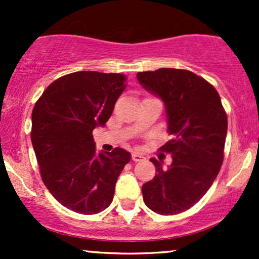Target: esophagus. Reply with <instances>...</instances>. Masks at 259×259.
Here are the masks:
<instances>
[{
  "mask_svg": "<svg viewBox=\"0 0 259 259\" xmlns=\"http://www.w3.org/2000/svg\"><path fill=\"white\" fill-rule=\"evenodd\" d=\"M145 157L141 156L139 153H133V160L134 162H140V160H144Z\"/></svg>",
  "mask_w": 259,
  "mask_h": 259,
  "instance_id": "obj_1",
  "label": "esophagus"
}]
</instances>
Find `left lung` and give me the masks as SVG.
I'll list each match as a JSON object with an SVG mask.
<instances>
[{"instance_id": "8db88e82", "label": "left lung", "mask_w": 259, "mask_h": 259, "mask_svg": "<svg viewBox=\"0 0 259 259\" xmlns=\"http://www.w3.org/2000/svg\"><path fill=\"white\" fill-rule=\"evenodd\" d=\"M139 82L163 100L170 140L159 148L171 164L151 158L157 174L142 185L145 204L162 215L185 212L203 197L224 159L228 117L212 84L185 69L139 72Z\"/></svg>"}]
</instances>
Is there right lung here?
Listing matches in <instances>:
<instances>
[{
    "label": "right lung",
    "mask_w": 259,
    "mask_h": 259,
    "mask_svg": "<svg viewBox=\"0 0 259 259\" xmlns=\"http://www.w3.org/2000/svg\"><path fill=\"white\" fill-rule=\"evenodd\" d=\"M126 76L75 72L47 86L31 114V142L41 179L59 203L81 214H96L113 201L118 177L130 153L115 147L96 153L92 130L105 126Z\"/></svg>",
    "instance_id": "1"
}]
</instances>
